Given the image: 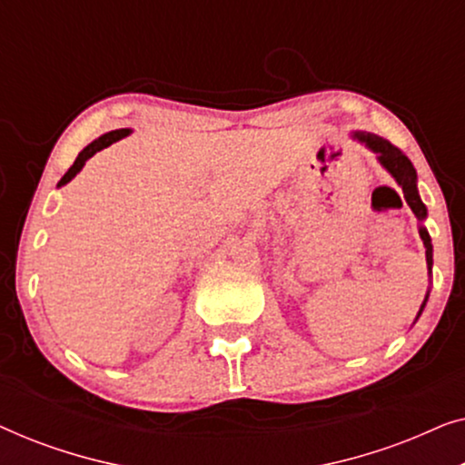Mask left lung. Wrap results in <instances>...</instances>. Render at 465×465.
<instances>
[{"instance_id":"left-lung-1","label":"left lung","mask_w":465,"mask_h":465,"mask_svg":"<svg viewBox=\"0 0 465 465\" xmlns=\"http://www.w3.org/2000/svg\"><path fill=\"white\" fill-rule=\"evenodd\" d=\"M351 137L355 139V142L364 143L371 152H374V154H377V161L381 163V167H383L387 173H390L393 180H396L398 186L402 188L406 203H409L412 213H415V218L419 220V237H421L423 245H425V260H428V271L431 275V264H434V247H431V239H430L428 228L423 226L425 218H428V207L423 205L421 196H419L415 167H412V163L402 154V152L396 148V145H391L383 137L374 135V133H353ZM428 298H430V290L423 298V304H421V309H419L415 322L419 320V317H421Z\"/></svg>"}]
</instances>
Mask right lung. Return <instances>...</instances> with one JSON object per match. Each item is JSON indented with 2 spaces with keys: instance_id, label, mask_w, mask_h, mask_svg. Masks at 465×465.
Masks as SVG:
<instances>
[{
  "instance_id": "obj_1",
  "label": "right lung",
  "mask_w": 465,
  "mask_h": 465,
  "mask_svg": "<svg viewBox=\"0 0 465 465\" xmlns=\"http://www.w3.org/2000/svg\"><path fill=\"white\" fill-rule=\"evenodd\" d=\"M129 133H131V129H116V131H110V133H105V135H101V137H97V139H94V142H91V143H88V145H86V148L80 152V154H78V158H75V163L72 164V167H69V171H67V173L61 177V182H59V183H56V188L65 186V183H69V182H72V180H74V177L80 173V171H82V167H84V164H86V161H88V158H91V156H94V154H97V152H99V150H104V148H107V145L116 143V142H118V139H123V137H126V135H129Z\"/></svg>"
}]
</instances>
